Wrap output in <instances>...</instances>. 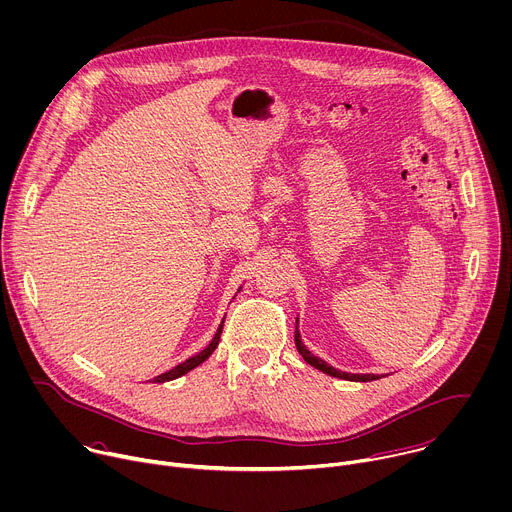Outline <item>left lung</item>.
I'll use <instances>...</instances> for the list:
<instances>
[{
  "instance_id": "left-lung-1",
  "label": "left lung",
  "mask_w": 512,
  "mask_h": 512,
  "mask_svg": "<svg viewBox=\"0 0 512 512\" xmlns=\"http://www.w3.org/2000/svg\"><path fill=\"white\" fill-rule=\"evenodd\" d=\"M297 323H299V319L295 321V348H297V352L301 354V358H303L309 366H313L315 370H319V372H323V374H327V376H331V378L348 380V382H372V380H378V378H380V376H376V374H348V372H339V370L331 368L329 364H325L323 360H319L317 356H313V354L303 346L299 329H297Z\"/></svg>"
}]
</instances>
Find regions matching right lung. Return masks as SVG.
Here are the masks:
<instances>
[{
    "label": "right lung",
    "mask_w": 512,
    "mask_h": 512,
    "mask_svg": "<svg viewBox=\"0 0 512 512\" xmlns=\"http://www.w3.org/2000/svg\"><path fill=\"white\" fill-rule=\"evenodd\" d=\"M239 291H241V287H239ZM223 323H225V319L221 321V325H219V329H217V333H215V337L211 339V344L205 348V350H201L197 356H193V358H189V360H185L183 364H179L177 368H173V370H168V372H164V374H160V376H156L152 382H156V384H162V382H170V380H177V378H181V376H185V374H189L191 370H195L197 366H201L205 360H209V356L215 352V348L219 346V339H221V331H223Z\"/></svg>",
    "instance_id": "1"
}]
</instances>
